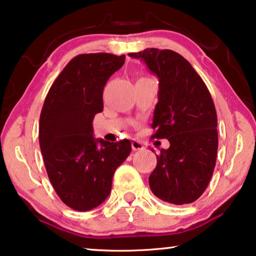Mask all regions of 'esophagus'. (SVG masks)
Segmentation results:
<instances>
[{"label": "esophagus", "instance_id": "1", "mask_svg": "<svg viewBox=\"0 0 256 256\" xmlns=\"http://www.w3.org/2000/svg\"><path fill=\"white\" fill-rule=\"evenodd\" d=\"M132 150H134V152H138V150H142L143 148H144V146L142 144V142L138 141V140H132Z\"/></svg>", "mask_w": 256, "mask_h": 256}]
</instances>
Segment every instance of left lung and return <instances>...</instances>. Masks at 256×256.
Returning <instances> with one entry per match:
<instances>
[{
	"label": "left lung",
	"mask_w": 256,
	"mask_h": 256,
	"mask_svg": "<svg viewBox=\"0 0 256 256\" xmlns=\"http://www.w3.org/2000/svg\"><path fill=\"white\" fill-rule=\"evenodd\" d=\"M160 79L152 138H168L149 176L152 194L170 204H190L208 188L218 152V118L205 82L177 52L160 48L128 54Z\"/></svg>",
	"instance_id": "obj_1"
}]
</instances>
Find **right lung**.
<instances>
[{"label":"right lung","instance_id":"obj_1","mask_svg":"<svg viewBox=\"0 0 256 256\" xmlns=\"http://www.w3.org/2000/svg\"><path fill=\"white\" fill-rule=\"evenodd\" d=\"M126 56L84 54L70 60L52 84L40 118V146L58 197L76 211H90L110 196L115 170L132 152L128 140H96L92 122L104 110L107 80Z\"/></svg>","mask_w":256,"mask_h":256}]
</instances>
